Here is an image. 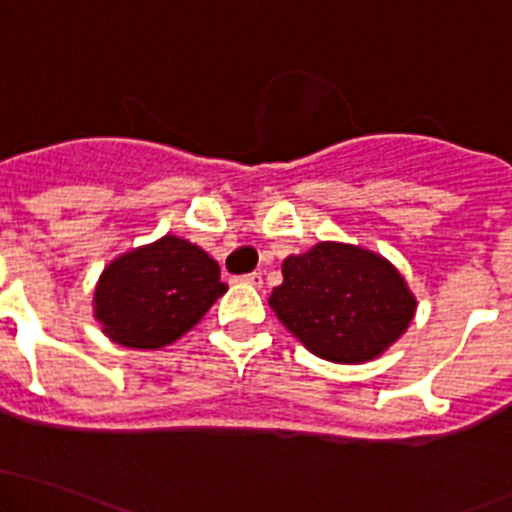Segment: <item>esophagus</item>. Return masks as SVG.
Instances as JSON below:
<instances>
[{
  "label": "esophagus",
  "instance_id": "obj_1",
  "mask_svg": "<svg viewBox=\"0 0 512 512\" xmlns=\"http://www.w3.org/2000/svg\"><path fill=\"white\" fill-rule=\"evenodd\" d=\"M242 282H247L252 287H262V272H250V275L242 277Z\"/></svg>",
  "mask_w": 512,
  "mask_h": 512
}]
</instances>
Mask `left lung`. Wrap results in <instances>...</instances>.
I'll list each match as a JSON object with an SVG mask.
<instances>
[{
    "label": "left lung",
    "mask_w": 512,
    "mask_h": 512,
    "mask_svg": "<svg viewBox=\"0 0 512 512\" xmlns=\"http://www.w3.org/2000/svg\"><path fill=\"white\" fill-rule=\"evenodd\" d=\"M267 302L292 337L334 364L379 359L404 337L418 307L386 257L332 240L285 257L282 285Z\"/></svg>",
    "instance_id": "obj_1"
}]
</instances>
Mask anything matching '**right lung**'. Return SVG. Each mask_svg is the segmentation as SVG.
<instances>
[{
  "label": "right lung",
  "mask_w": 512,
  "mask_h": 512,
  "mask_svg": "<svg viewBox=\"0 0 512 512\" xmlns=\"http://www.w3.org/2000/svg\"><path fill=\"white\" fill-rule=\"evenodd\" d=\"M225 292L220 265L203 247L163 235L103 267L94 317L113 344L156 352L188 334Z\"/></svg>",
  "instance_id": "obj_1"
}]
</instances>
